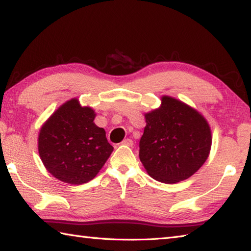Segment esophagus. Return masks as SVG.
I'll return each mask as SVG.
<instances>
[{
  "label": "esophagus",
  "instance_id": "esophagus-1",
  "mask_svg": "<svg viewBox=\"0 0 251 251\" xmlns=\"http://www.w3.org/2000/svg\"><path fill=\"white\" fill-rule=\"evenodd\" d=\"M122 145H124V146H128V147H132V145H134V142H132V140H131V139H128V138H127V139L123 140Z\"/></svg>",
  "mask_w": 251,
  "mask_h": 251
}]
</instances>
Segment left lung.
<instances>
[{
    "instance_id": "left-lung-1",
    "label": "left lung",
    "mask_w": 251,
    "mask_h": 251,
    "mask_svg": "<svg viewBox=\"0 0 251 251\" xmlns=\"http://www.w3.org/2000/svg\"><path fill=\"white\" fill-rule=\"evenodd\" d=\"M139 157L147 173L163 183L190 178L209 155L211 131L196 110L163 96L158 109L146 115Z\"/></svg>"
}]
</instances>
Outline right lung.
<instances>
[{"instance_id": "add662e5", "label": "right lung", "mask_w": 251, "mask_h": 251, "mask_svg": "<svg viewBox=\"0 0 251 251\" xmlns=\"http://www.w3.org/2000/svg\"><path fill=\"white\" fill-rule=\"evenodd\" d=\"M95 111L77 99L63 103L42 126L39 153L58 180L83 184L94 179L113 151L105 131L94 123Z\"/></svg>"}]
</instances>
